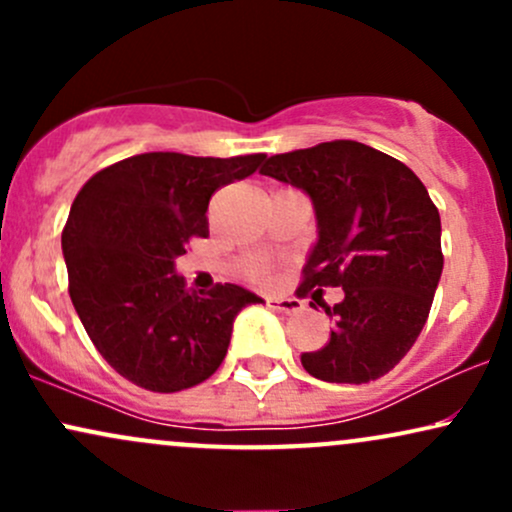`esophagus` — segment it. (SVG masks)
I'll use <instances>...</instances> for the list:
<instances>
[{
  "label": "esophagus",
  "instance_id": "34e87169",
  "mask_svg": "<svg viewBox=\"0 0 512 512\" xmlns=\"http://www.w3.org/2000/svg\"><path fill=\"white\" fill-rule=\"evenodd\" d=\"M267 305L272 310H279V313H286V315H291V313H301L303 310V303L298 301V298H267Z\"/></svg>",
  "mask_w": 512,
  "mask_h": 512
}]
</instances>
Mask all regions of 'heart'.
<instances>
[{
    "mask_svg": "<svg viewBox=\"0 0 512 512\" xmlns=\"http://www.w3.org/2000/svg\"><path fill=\"white\" fill-rule=\"evenodd\" d=\"M250 274H252V276H267L269 269L264 267V264L257 262V264H252V267H250Z\"/></svg>",
    "mask_w": 512,
    "mask_h": 512,
    "instance_id": "1",
    "label": "heart"
}]
</instances>
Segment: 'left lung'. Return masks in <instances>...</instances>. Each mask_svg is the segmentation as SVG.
Returning <instances> with one entry per match:
<instances>
[{
	"label": "left lung",
	"instance_id": "obj_1",
	"mask_svg": "<svg viewBox=\"0 0 512 512\" xmlns=\"http://www.w3.org/2000/svg\"><path fill=\"white\" fill-rule=\"evenodd\" d=\"M260 173L303 190L315 209L317 243L298 291L317 289L334 327L330 342L301 356L303 368L325 383L383 378L424 330L443 274L440 214L424 182L351 139L269 156ZM322 285H342L343 303L322 304Z\"/></svg>",
	"mask_w": 512,
	"mask_h": 512
}]
</instances>
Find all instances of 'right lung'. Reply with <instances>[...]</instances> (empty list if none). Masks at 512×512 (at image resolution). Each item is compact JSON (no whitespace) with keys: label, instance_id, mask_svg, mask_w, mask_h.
<instances>
[{"label":"right lung","instance_id":"add662e5","mask_svg":"<svg viewBox=\"0 0 512 512\" xmlns=\"http://www.w3.org/2000/svg\"><path fill=\"white\" fill-rule=\"evenodd\" d=\"M264 154L211 158L139 154L81 187L62 255L69 296L93 346L129 383L180 392L216 373L245 305L264 303L236 284L187 291L175 260L209 236V199L248 178Z\"/></svg>","mask_w":512,"mask_h":512}]
</instances>
